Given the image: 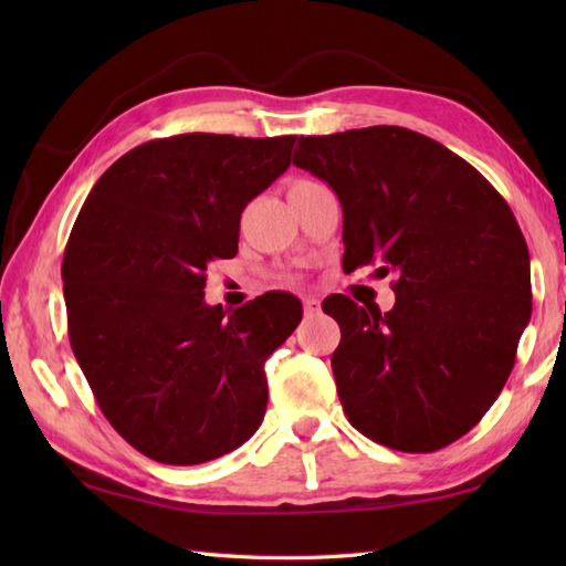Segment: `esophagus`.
<instances>
[{
	"mask_svg": "<svg viewBox=\"0 0 566 566\" xmlns=\"http://www.w3.org/2000/svg\"><path fill=\"white\" fill-rule=\"evenodd\" d=\"M321 311V302L316 296H304V314L306 316H316Z\"/></svg>",
	"mask_w": 566,
	"mask_h": 566,
	"instance_id": "34e87169",
	"label": "esophagus"
}]
</instances>
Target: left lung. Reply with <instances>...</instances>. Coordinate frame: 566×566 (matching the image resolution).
I'll list each match as a JSON object with an SVG mask.
<instances>
[{
    "mask_svg": "<svg viewBox=\"0 0 566 566\" xmlns=\"http://www.w3.org/2000/svg\"><path fill=\"white\" fill-rule=\"evenodd\" d=\"M294 165L343 207V268L391 274L387 314L335 296L331 365L347 420L379 444L436 452L472 430L506 384L531 321V255L482 172L401 126L302 136Z\"/></svg>",
    "mask_w": 566,
    "mask_h": 566,
    "instance_id": "obj_1",
    "label": "left lung"
}]
</instances>
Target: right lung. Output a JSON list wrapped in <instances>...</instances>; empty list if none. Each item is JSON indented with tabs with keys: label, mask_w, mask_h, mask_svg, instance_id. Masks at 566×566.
Listing matches in <instances>:
<instances>
[{
	"label": "right lung",
	"mask_w": 566,
	"mask_h": 566,
	"mask_svg": "<svg viewBox=\"0 0 566 566\" xmlns=\"http://www.w3.org/2000/svg\"><path fill=\"white\" fill-rule=\"evenodd\" d=\"M296 136L182 134L128 150L92 187L63 258L67 333L114 430L163 464H201L252 438L264 363L298 298L207 306V264L238 252L240 213L292 163Z\"/></svg>",
	"instance_id": "obj_1"
}]
</instances>
